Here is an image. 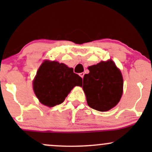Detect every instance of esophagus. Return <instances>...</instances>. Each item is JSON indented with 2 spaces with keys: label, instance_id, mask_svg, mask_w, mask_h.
<instances>
[{
  "label": "esophagus",
  "instance_id": "1",
  "mask_svg": "<svg viewBox=\"0 0 152 152\" xmlns=\"http://www.w3.org/2000/svg\"><path fill=\"white\" fill-rule=\"evenodd\" d=\"M79 75H80V76H81V77L82 78H83V76H84V73H83V72L80 73Z\"/></svg>",
  "mask_w": 152,
  "mask_h": 152
}]
</instances>
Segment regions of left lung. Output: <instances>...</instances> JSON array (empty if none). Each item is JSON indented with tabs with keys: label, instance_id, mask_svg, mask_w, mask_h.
I'll return each mask as SVG.
<instances>
[{
	"label": "left lung",
	"instance_id": "8db88e82",
	"mask_svg": "<svg viewBox=\"0 0 152 152\" xmlns=\"http://www.w3.org/2000/svg\"><path fill=\"white\" fill-rule=\"evenodd\" d=\"M83 89L88 105L99 111H109L119 102L123 93V77L114 61H102L88 68Z\"/></svg>",
	"mask_w": 152,
	"mask_h": 152
}]
</instances>
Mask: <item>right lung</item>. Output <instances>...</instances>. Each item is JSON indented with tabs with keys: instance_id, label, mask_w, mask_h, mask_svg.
<instances>
[{
	"instance_id": "1",
	"label": "right lung",
	"mask_w": 152,
	"mask_h": 152,
	"mask_svg": "<svg viewBox=\"0 0 152 152\" xmlns=\"http://www.w3.org/2000/svg\"><path fill=\"white\" fill-rule=\"evenodd\" d=\"M82 78L72 68L57 61H46L38 69L34 81V91L43 105L53 107L65 100L71 90L81 86Z\"/></svg>"
}]
</instances>
